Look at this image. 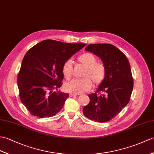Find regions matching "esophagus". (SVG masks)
Returning <instances> with one entry per match:
<instances>
[{
	"instance_id": "34e87169",
	"label": "esophagus",
	"mask_w": 154,
	"mask_h": 154,
	"mask_svg": "<svg viewBox=\"0 0 154 154\" xmlns=\"http://www.w3.org/2000/svg\"><path fill=\"white\" fill-rule=\"evenodd\" d=\"M79 95L78 94H74V93H70L69 94V96L70 97H73V96H77Z\"/></svg>"
}]
</instances>
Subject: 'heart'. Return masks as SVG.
I'll return each instance as SVG.
<instances>
[{"instance_id":"1","label":"heart","mask_w":154,"mask_h":154,"mask_svg":"<svg viewBox=\"0 0 154 154\" xmlns=\"http://www.w3.org/2000/svg\"><path fill=\"white\" fill-rule=\"evenodd\" d=\"M78 62L86 67L82 77L83 78L74 79L65 85L67 91L79 94L88 91L92 87V81L96 85H100L106 77V67L102 63L97 62L96 56L90 52H85L78 57ZM62 73L67 80L73 77V67L72 61L66 60L63 63Z\"/></svg>"}]
</instances>
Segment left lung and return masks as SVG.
<instances>
[{"label": "left lung", "mask_w": 154, "mask_h": 154, "mask_svg": "<svg viewBox=\"0 0 154 154\" xmlns=\"http://www.w3.org/2000/svg\"><path fill=\"white\" fill-rule=\"evenodd\" d=\"M85 51L94 53L102 60L106 74L97 91L88 95L90 102L84 107L83 113L92 121L107 122L129 102L133 89L130 63L126 56L112 45L91 44ZM102 92L103 94H100Z\"/></svg>", "instance_id": "1"}]
</instances>
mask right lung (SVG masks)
Returning <instances> with one entry per match:
<instances>
[{"label": "right lung", "mask_w": 154, "mask_h": 154, "mask_svg": "<svg viewBox=\"0 0 154 154\" xmlns=\"http://www.w3.org/2000/svg\"><path fill=\"white\" fill-rule=\"evenodd\" d=\"M85 45L48 39L27 51L17 75V87L21 101L31 115L51 117L62 109L69 97L68 93L58 91L63 79V63Z\"/></svg>", "instance_id": "1"}]
</instances>
